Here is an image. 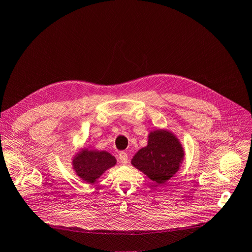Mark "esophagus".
I'll return each mask as SVG.
<instances>
[{"label":"esophagus","instance_id":"esophagus-1","mask_svg":"<svg viewBox=\"0 0 252 252\" xmlns=\"http://www.w3.org/2000/svg\"><path fill=\"white\" fill-rule=\"evenodd\" d=\"M119 159H120V161H121L123 164H127V163H128V159H129L127 153H125V152H121V153H120V154H119Z\"/></svg>","mask_w":252,"mask_h":252}]
</instances>
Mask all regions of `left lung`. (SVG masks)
I'll return each mask as SVG.
<instances>
[{
  "label": "left lung",
  "mask_w": 252,
  "mask_h": 252,
  "mask_svg": "<svg viewBox=\"0 0 252 252\" xmlns=\"http://www.w3.org/2000/svg\"><path fill=\"white\" fill-rule=\"evenodd\" d=\"M184 157L178 138L168 130L157 129L149 134L148 146L134 155L131 164L153 182L162 185L178 171Z\"/></svg>",
  "instance_id": "left-lung-1"
}]
</instances>
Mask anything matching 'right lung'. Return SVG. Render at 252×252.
Segmentation results:
<instances>
[{"label": "right lung", "instance_id": "right-lung-1", "mask_svg": "<svg viewBox=\"0 0 252 252\" xmlns=\"http://www.w3.org/2000/svg\"><path fill=\"white\" fill-rule=\"evenodd\" d=\"M116 163V158L110 153L88 149H83L73 159V167L77 175L88 184H94Z\"/></svg>", "mask_w": 252, "mask_h": 252}]
</instances>
